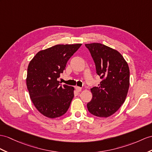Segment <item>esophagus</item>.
<instances>
[{"label":"esophagus","instance_id":"34e87169","mask_svg":"<svg viewBox=\"0 0 152 152\" xmlns=\"http://www.w3.org/2000/svg\"><path fill=\"white\" fill-rule=\"evenodd\" d=\"M75 90L77 92H80L81 90H82V88H81L80 87H79V86H76L75 87Z\"/></svg>","mask_w":152,"mask_h":152}]
</instances>
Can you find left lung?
I'll return each mask as SVG.
<instances>
[{"mask_svg":"<svg viewBox=\"0 0 152 152\" xmlns=\"http://www.w3.org/2000/svg\"><path fill=\"white\" fill-rule=\"evenodd\" d=\"M102 81L91 89L93 97L87 104L90 113L99 117L112 115L125 101L129 86V69L119 51L101 43L86 44Z\"/></svg>","mask_w":152,"mask_h":152,"instance_id":"1","label":"left lung"}]
</instances>
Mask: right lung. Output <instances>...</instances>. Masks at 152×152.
Instances as JSON below:
<instances>
[{
  "label": "right lung",
  "instance_id": "add662e5",
  "mask_svg": "<svg viewBox=\"0 0 152 152\" xmlns=\"http://www.w3.org/2000/svg\"><path fill=\"white\" fill-rule=\"evenodd\" d=\"M81 45L57 44L39 51L29 62L26 86L33 104L44 116L59 117L68 110L74 97V88L61 86L58 78Z\"/></svg>",
  "mask_w": 152,
  "mask_h": 152
}]
</instances>
